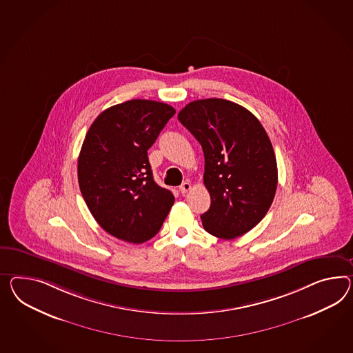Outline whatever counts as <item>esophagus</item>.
I'll use <instances>...</instances> for the list:
<instances>
[{"instance_id": "obj_1", "label": "esophagus", "mask_w": 353, "mask_h": 353, "mask_svg": "<svg viewBox=\"0 0 353 353\" xmlns=\"http://www.w3.org/2000/svg\"><path fill=\"white\" fill-rule=\"evenodd\" d=\"M190 188H192V185H190V181H184V183H181L179 190H181V194H185L187 192H190Z\"/></svg>"}]
</instances>
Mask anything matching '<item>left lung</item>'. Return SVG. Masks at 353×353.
<instances>
[{
  "instance_id": "left-lung-1",
  "label": "left lung",
  "mask_w": 353,
  "mask_h": 353,
  "mask_svg": "<svg viewBox=\"0 0 353 353\" xmlns=\"http://www.w3.org/2000/svg\"><path fill=\"white\" fill-rule=\"evenodd\" d=\"M202 145L211 205L201 215L210 234L234 239L261 221L278 185L276 159L259 119L232 101L190 102L178 114Z\"/></svg>"
}]
</instances>
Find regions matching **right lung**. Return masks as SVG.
<instances>
[{"label":"right lung","mask_w":353,"mask_h":353,"mask_svg":"<svg viewBox=\"0 0 353 353\" xmlns=\"http://www.w3.org/2000/svg\"><path fill=\"white\" fill-rule=\"evenodd\" d=\"M175 109L130 100L102 111L78 159L81 196L103 230L129 243L159 233L174 205L172 192L154 181L147 151Z\"/></svg>","instance_id":"add662e5"}]
</instances>
